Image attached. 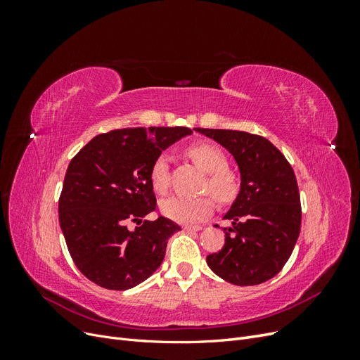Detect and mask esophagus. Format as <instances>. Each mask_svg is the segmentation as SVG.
<instances>
[{
  "label": "esophagus",
  "mask_w": 360,
  "mask_h": 360,
  "mask_svg": "<svg viewBox=\"0 0 360 360\" xmlns=\"http://www.w3.org/2000/svg\"><path fill=\"white\" fill-rule=\"evenodd\" d=\"M201 225H184L183 230L184 231H200L201 230Z\"/></svg>",
  "instance_id": "obj_1"
}]
</instances>
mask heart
Segmentation results:
<instances>
[{"label":"heart","mask_w":360,"mask_h":360,"mask_svg":"<svg viewBox=\"0 0 360 360\" xmlns=\"http://www.w3.org/2000/svg\"><path fill=\"white\" fill-rule=\"evenodd\" d=\"M188 156L195 165L207 172L202 191L210 192L219 202H230L238 191V179L233 169L228 168V159L224 151L209 143L193 144L188 148ZM150 183L158 195H165L171 184L169 158L160 155L150 168ZM213 209L210 197L184 198L169 197L160 202V212L177 222H197L209 216Z\"/></svg>","instance_id":"obj_1"}]
</instances>
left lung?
Segmentation results:
<instances>
[{
    "label": "left lung",
    "instance_id": "left-lung-1",
    "mask_svg": "<svg viewBox=\"0 0 360 360\" xmlns=\"http://www.w3.org/2000/svg\"><path fill=\"white\" fill-rule=\"evenodd\" d=\"M224 146L240 169V192L224 216L233 226L225 231L219 252L207 264L234 285H258L278 275L297 242L302 222L297 180L285 156L259 135L242 130L204 129Z\"/></svg>",
    "mask_w": 360,
    "mask_h": 360
}]
</instances>
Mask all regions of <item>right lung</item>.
Masks as SVG:
<instances>
[{
    "instance_id": "obj_1",
    "label": "right lung",
    "mask_w": 360,
    "mask_h": 360,
    "mask_svg": "<svg viewBox=\"0 0 360 360\" xmlns=\"http://www.w3.org/2000/svg\"><path fill=\"white\" fill-rule=\"evenodd\" d=\"M189 127H127L94 136L70 160L58 200V219L69 254L81 274L108 290L146 281L165 257L180 226L156 210L150 168ZM136 221L134 232L127 228Z\"/></svg>"
}]
</instances>
